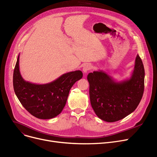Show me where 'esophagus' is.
<instances>
[{
    "label": "esophagus",
    "instance_id": "obj_1",
    "mask_svg": "<svg viewBox=\"0 0 157 157\" xmlns=\"http://www.w3.org/2000/svg\"><path fill=\"white\" fill-rule=\"evenodd\" d=\"M92 65H90V64H86V65H85L84 67H83V72L85 73V74H86V73H87V72L88 71H89L90 70H91L92 69Z\"/></svg>",
    "mask_w": 157,
    "mask_h": 157
}]
</instances>
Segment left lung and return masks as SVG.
<instances>
[{
  "mask_svg": "<svg viewBox=\"0 0 157 157\" xmlns=\"http://www.w3.org/2000/svg\"><path fill=\"white\" fill-rule=\"evenodd\" d=\"M89 94L97 116L107 122L124 118L137 108L144 88V69L137 55L134 69L129 79L116 81L104 71L88 74Z\"/></svg>",
  "mask_w": 157,
  "mask_h": 157,
  "instance_id": "8db88e82",
  "label": "left lung"
}]
</instances>
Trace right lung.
<instances>
[{
	"label": "right lung",
	"instance_id": "add662e5",
	"mask_svg": "<svg viewBox=\"0 0 157 157\" xmlns=\"http://www.w3.org/2000/svg\"><path fill=\"white\" fill-rule=\"evenodd\" d=\"M19 56L13 72V87L18 100L27 111L39 119H51L65 105L71 87L83 77L81 71L69 72L51 83L38 85L26 81L19 68Z\"/></svg>",
	"mask_w": 157,
	"mask_h": 157
}]
</instances>
